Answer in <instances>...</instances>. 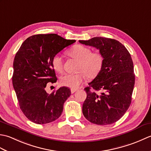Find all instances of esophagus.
I'll use <instances>...</instances> for the list:
<instances>
[{
	"mask_svg": "<svg viewBox=\"0 0 151 151\" xmlns=\"http://www.w3.org/2000/svg\"><path fill=\"white\" fill-rule=\"evenodd\" d=\"M77 91V89H70V91H71V93H75V91Z\"/></svg>",
	"mask_w": 151,
	"mask_h": 151,
	"instance_id": "obj_1",
	"label": "esophagus"
}]
</instances>
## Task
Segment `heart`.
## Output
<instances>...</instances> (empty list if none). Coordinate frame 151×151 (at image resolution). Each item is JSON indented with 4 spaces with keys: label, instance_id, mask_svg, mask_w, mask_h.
I'll return each instance as SVG.
<instances>
[{
    "label": "heart",
    "instance_id": "obj_1",
    "mask_svg": "<svg viewBox=\"0 0 151 151\" xmlns=\"http://www.w3.org/2000/svg\"><path fill=\"white\" fill-rule=\"evenodd\" d=\"M67 54L78 61L75 74H65L60 77V84L72 89L78 88L85 77L92 79L101 72L104 63V56L99 51L91 52L89 47L75 45L67 51ZM52 65L56 71L62 73L63 69L62 58L59 54L54 56Z\"/></svg>",
    "mask_w": 151,
    "mask_h": 151
}]
</instances>
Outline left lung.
Masks as SVG:
<instances>
[{
  "label": "left lung",
  "instance_id": "left-lung-1",
  "mask_svg": "<svg viewBox=\"0 0 151 151\" xmlns=\"http://www.w3.org/2000/svg\"><path fill=\"white\" fill-rule=\"evenodd\" d=\"M79 42L95 47L104 56L101 72L84 89L87 97L82 113L93 124L114 123L123 116L131 104L135 84L132 58L126 47L114 39L95 37ZM95 91L102 92L97 94Z\"/></svg>",
  "mask_w": 151,
  "mask_h": 151
}]
</instances>
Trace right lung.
Returning <instances> with one entry per match:
<instances>
[{
	"mask_svg": "<svg viewBox=\"0 0 151 151\" xmlns=\"http://www.w3.org/2000/svg\"><path fill=\"white\" fill-rule=\"evenodd\" d=\"M55 34L34 35L25 40L16 53L13 67V86L19 106L30 121L46 124L59 118L70 90L61 87L47 93L48 83L57 81L52 65L54 56L75 42Z\"/></svg>",
	"mask_w": 151,
	"mask_h": 151,
	"instance_id": "right-lung-1",
	"label": "right lung"
}]
</instances>
